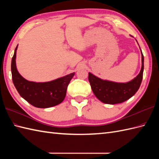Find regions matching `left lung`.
Masks as SVG:
<instances>
[{"instance_id": "obj_1", "label": "left lung", "mask_w": 159, "mask_h": 159, "mask_svg": "<svg viewBox=\"0 0 159 159\" xmlns=\"http://www.w3.org/2000/svg\"><path fill=\"white\" fill-rule=\"evenodd\" d=\"M143 61V55L141 52L142 65L140 72L134 79L128 83H116L103 80L89 72V81L97 98L103 103L115 104L123 102L133 96L139 89L142 81Z\"/></svg>"}]
</instances>
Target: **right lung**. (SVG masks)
Returning a JSON list of instances; mask_svg holds the SVG:
<instances>
[{"label":"right lung","instance_id":"obj_1","mask_svg":"<svg viewBox=\"0 0 159 159\" xmlns=\"http://www.w3.org/2000/svg\"><path fill=\"white\" fill-rule=\"evenodd\" d=\"M16 46L11 60V74L14 86L19 94L31 105L38 108H49L61 103L74 72L49 82L36 83L26 80L16 67Z\"/></svg>","mask_w":159,"mask_h":159}]
</instances>
